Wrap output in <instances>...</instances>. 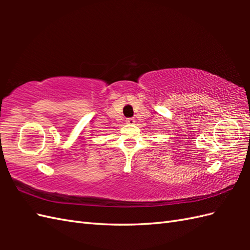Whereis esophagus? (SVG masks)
I'll use <instances>...</instances> for the list:
<instances>
[{"label": "esophagus", "mask_w": 250, "mask_h": 250, "mask_svg": "<svg viewBox=\"0 0 250 250\" xmlns=\"http://www.w3.org/2000/svg\"><path fill=\"white\" fill-rule=\"evenodd\" d=\"M125 122L128 125H134L135 124V120H134V118H128Z\"/></svg>", "instance_id": "34e87169"}]
</instances>
